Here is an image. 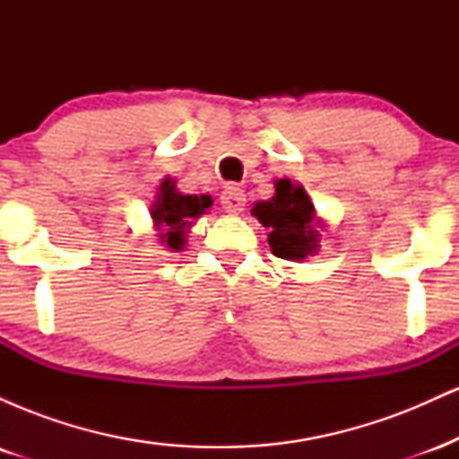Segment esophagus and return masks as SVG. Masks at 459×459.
<instances>
[{"instance_id": "esophagus-1", "label": "esophagus", "mask_w": 459, "mask_h": 459, "mask_svg": "<svg viewBox=\"0 0 459 459\" xmlns=\"http://www.w3.org/2000/svg\"><path fill=\"white\" fill-rule=\"evenodd\" d=\"M222 204L229 213H241L246 207V192L237 186H229L222 192Z\"/></svg>"}]
</instances>
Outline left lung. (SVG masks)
Wrapping results in <instances>:
<instances>
[{
	"label": "left lung",
	"instance_id": "left-lung-1",
	"mask_svg": "<svg viewBox=\"0 0 459 459\" xmlns=\"http://www.w3.org/2000/svg\"><path fill=\"white\" fill-rule=\"evenodd\" d=\"M276 194L252 207V215L270 229L272 255L287 261H304L317 255L321 220L315 213L307 189L289 178H278Z\"/></svg>",
	"mask_w": 459,
	"mask_h": 459
}]
</instances>
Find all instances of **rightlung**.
Masks as SVG:
<instances>
[{
	"label": "right lung",
	"instance_id": "add662e5",
	"mask_svg": "<svg viewBox=\"0 0 459 459\" xmlns=\"http://www.w3.org/2000/svg\"><path fill=\"white\" fill-rule=\"evenodd\" d=\"M212 196H192V194L177 192V183L172 178H163L157 189L155 203L151 204V218L155 229L160 230L161 244L170 250L181 252L186 246V235L194 220L207 213L212 207Z\"/></svg>",
	"mask_w": 459,
	"mask_h": 459
}]
</instances>
